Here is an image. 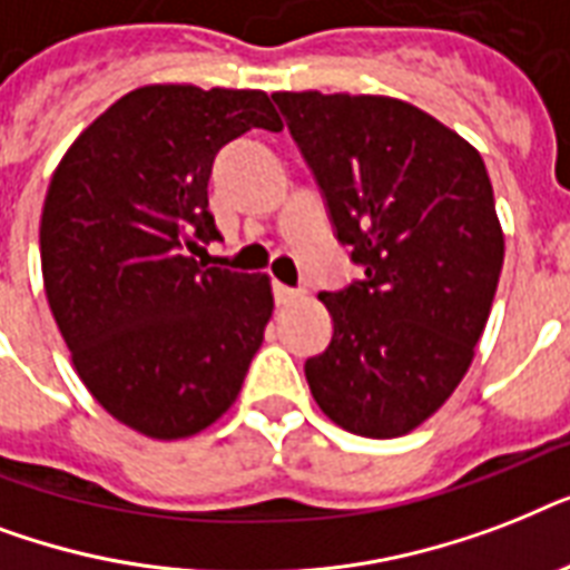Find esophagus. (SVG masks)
<instances>
[{
	"instance_id": "obj_1",
	"label": "esophagus",
	"mask_w": 570,
	"mask_h": 570,
	"mask_svg": "<svg viewBox=\"0 0 570 570\" xmlns=\"http://www.w3.org/2000/svg\"><path fill=\"white\" fill-rule=\"evenodd\" d=\"M272 293H275V302L277 304H293L295 298H302V289H295V286H286V284H272Z\"/></svg>"
}]
</instances>
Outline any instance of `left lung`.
I'll return each mask as SVG.
<instances>
[{
  "instance_id": "8db88e82",
  "label": "left lung",
  "mask_w": 570,
  "mask_h": 570,
  "mask_svg": "<svg viewBox=\"0 0 570 570\" xmlns=\"http://www.w3.org/2000/svg\"><path fill=\"white\" fill-rule=\"evenodd\" d=\"M364 268L322 293L328 348L307 357L316 405L364 438H399L459 387L503 268L485 163L441 120L393 97L272 94Z\"/></svg>"
}]
</instances>
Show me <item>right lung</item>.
Masks as SVG:
<instances>
[{"label": "right lung", "instance_id": "1", "mask_svg": "<svg viewBox=\"0 0 570 570\" xmlns=\"http://www.w3.org/2000/svg\"><path fill=\"white\" fill-rule=\"evenodd\" d=\"M281 127L263 91L147 85L102 111L52 174L40 215L49 311L85 387L147 438L215 423L263 343L268 277L195 254L222 239L206 197L215 156Z\"/></svg>", "mask_w": 570, "mask_h": 570}]
</instances>
